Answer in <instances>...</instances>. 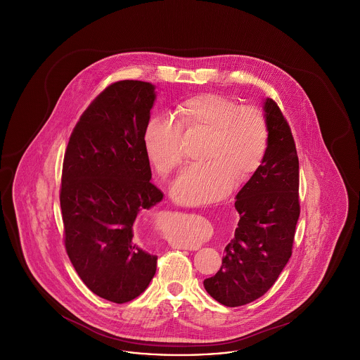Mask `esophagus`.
Listing matches in <instances>:
<instances>
[{"instance_id": "1", "label": "esophagus", "mask_w": 360, "mask_h": 360, "mask_svg": "<svg viewBox=\"0 0 360 360\" xmlns=\"http://www.w3.org/2000/svg\"><path fill=\"white\" fill-rule=\"evenodd\" d=\"M200 247H201V244L197 243V241H188V243L182 244V248L190 250V251H197Z\"/></svg>"}]
</instances>
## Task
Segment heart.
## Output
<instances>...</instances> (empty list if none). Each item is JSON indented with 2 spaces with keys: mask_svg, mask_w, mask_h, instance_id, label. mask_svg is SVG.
I'll return each mask as SVG.
<instances>
[{
  "mask_svg": "<svg viewBox=\"0 0 360 360\" xmlns=\"http://www.w3.org/2000/svg\"><path fill=\"white\" fill-rule=\"evenodd\" d=\"M175 115L176 120L156 115L147 121L143 144L156 172L167 175L182 162V128L206 132L204 163L186 167L172 184L176 202L204 205L223 200L260 169L269 147V127L255 106L202 93L179 103Z\"/></svg>",
  "mask_w": 360,
  "mask_h": 360,
  "instance_id": "1",
  "label": "heart"
}]
</instances>
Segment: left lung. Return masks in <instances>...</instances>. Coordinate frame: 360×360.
I'll return each mask as SVG.
<instances>
[{"label": "left lung", "mask_w": 360, "mask_h": 360, "mask_svg": "<svg viewBox=\"0 0 360 360\" xmlns=\"http://www.w3.org/2000/svg\"><path fill=\"white\" fill-rule=\"evenodd\" d=\"M269 147L264 160L236 195L240 214L223 264L204 281L217 302L235 308L262 297L288 264L300 217V165L290 127L274 100L266 98Z\"/></svg>", "instance_id": "obj_1"}]
</instances>
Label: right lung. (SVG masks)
Listing matches in <instances>:
<instances>
[{
	"label": "right lung",
	"mask_w": 360,
	"mask_h": 360,
	"mask_svg": "<svg viewBox=\"0 0 360 360\" xmlns=\"http://www.w3.org/2000/svg\"><path fill=\"white\" fill-rule=\"evenodd\" d=\"M155 98L150 82L108 86L77 122L63 160L68 255L86 286L116 304L139 297L156 271L158 257L134 238L139 213L163 198L143 144Z\"/></svg>",
	"instance_id": "right-lung-1"
}]
</instances>
